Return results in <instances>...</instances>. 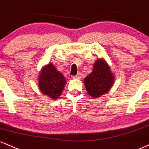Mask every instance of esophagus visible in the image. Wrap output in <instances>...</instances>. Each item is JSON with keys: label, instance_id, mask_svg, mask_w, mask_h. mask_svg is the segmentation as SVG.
Instances as JSON below:
<instances>
[{"label": "esophagus", "instance_id": "34e87169", "mask_svg": "<svg viewBox=\"0 0 149 149\" xmlns=\"http://www.w3.org/2000/svg\"><path fill=\"white\" fill-rule=\"evenodd\" d=\"M73 78H74V79H81V73L79 72L77 74L73 77Z\"/></svg>", "mask_w": 149, "mask_h": 149}]
</instances>
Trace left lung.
I'll list each match as a JSON object with an SVG mask.
<instances>
[{"label": "left lung", "instance_id": "8db88e82", "mask_svg": "<svg viewBox=\"0 0 149 149\" xmlns=\"http://www.w3.org/2000/svg\"><path fill=\"white\" fill-rule=\"evenodd\" d=\"M114 81L115 75L104 58H98L95 61L91 73L84 79L86 91L93 98L108 93Z\"/></svg>", "mask_w": 149, "mask_h": 149}]
</instances>
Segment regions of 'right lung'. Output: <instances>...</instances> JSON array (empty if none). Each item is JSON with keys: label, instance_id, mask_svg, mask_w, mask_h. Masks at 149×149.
<instances>
[{"label": "right lung", "instance_id": "add662e5", "mask_svg": "<svg viewBox=\"0 0 149 149\" xmlns=\"http://www.w3.org/2000/svg\"><path fill=\"white\" fill-rule=\"evenodd\" d=\"M38 88L43 94L53 100L63 93L66 84V79L52 63L43 66L38 77Z\"/></svg>", "mask_w": 149, "mask_h": 149}]
</instances>
